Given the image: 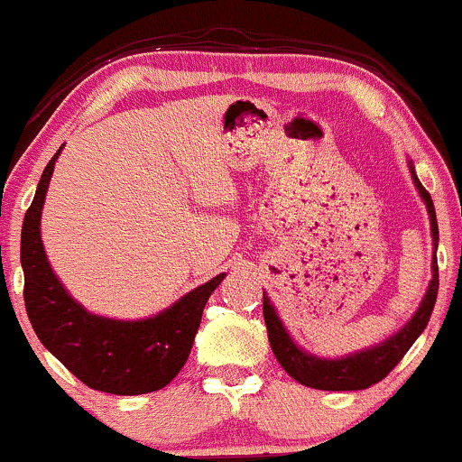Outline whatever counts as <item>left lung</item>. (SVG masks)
<instances>
[{"mask_svg": "<svg viewBox=\"0 0 462 462\" xmlns=\"http://www.w3.org/2000/svg\"><path fill=\"white\" fill-rule=\"evenodd\" d=\"M414 184L423 197L425 206L430 212V223H432V239H434V250L439 245V223H437V212H434V204L430 192L423 189V184L419 181V177L414 175ZM439 293V263L437 256L432 261V282H430L428 293H425L423 302L417 309V313L399 333H394L393 337H388L386 342H382L379 346L368 348V351H359L355 355L342 359H320L313 357L305 351L296 346L289 337V333L282 327V322L278 320L276 311L270 305V298L263 296V316H265L267 324V337H270L272 351L276 355L278 364L285 368V373L291 374L296 382H300L302 386L318 388V390H364L371 388L373 383L382 382L386 374L397 366L403 359V355L408 353V348L417 342V337L423 333V328L428 327L430 316H432L434 302H437Z\"/></svg>", "mask_w": 462, "mask_h": 462, "instance_id": "left-lung-1", "label": "left lung"}]
</instances>
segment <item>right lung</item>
Segmentation results:
<instances>
[{
    "mask_svg": "<svg viewBox=\"0 0 462 462\" xmlns=\"http://www.w3.org/2000/svg\"><path fill=\"white\" fill-rule=\"evenodd\" d=\"M59 153L45 166L23 217V300L30 324L43 346L85 386L111 394H144L164 388L184 368L208 298L226 273L192 289L173 307L146 320H109L85 311L54 276L39 232Z\"/></svg>",
    "mask_w": 462,
    "mask_h": 462,
    "instance_id": "1",
    "label": "right lung"
}]
</instances>
